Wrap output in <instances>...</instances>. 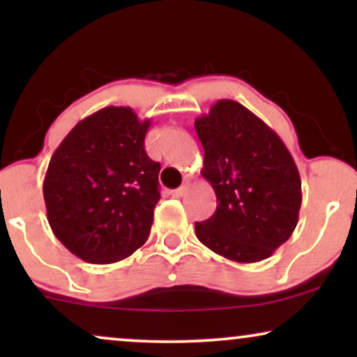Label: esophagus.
<instances>
[{
    "instance_id": "34e87169",
    "label": "esophagus",
    "mask_w": 357,
    "mask_h": 357,
    "mask_svg": "<svg viewBox=\"0 0 357 357\" xmlns=\"http://www.w3.org/2000/svg\"><path fill=\"white\" fill-rule=\"evenodd\" d=\"M188 190H190L188 183H185V185H182V187H178L177 190H174L172 197H175V198H182V197H185V195L188 193Z\"/></svg>"
}]
</instances>
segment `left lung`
<instances>
[{"label": "left lung", "instance_id": "left-lung-1", "mask_svg": "<svg viewBox=\"0 0 357 357\" xmlns=\"http://www.w3.org/2000/svg\"><path fill=\"white\" fill-rule=\"evenodd\" d=\"M204 149L202 175L216 193L198 241L237 263L271 257L299 221L301 175L282 139L236 100L222 99L195 120Z\"/></svg>", "mask_w": 357, "mask_h": 357}]
</instances>
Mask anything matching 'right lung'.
Wrapping results in <instances>:
<instances>
[{"mask_svg": "<svg viewBox=\"0 0 357 357\" xmlns=\"http://www.w3.org/2000/svg\"><path fill=\"white\" fill-rule=\"evenodd\" d=\"M151 120L105 107L81 120L53 153L43 199L53 234L87 263L107 265L143 245L160 199V164L144 138Z\"/></svg>", "mask_w": 357, "mask_h": 357, "instance_id": "right-lung-1", "label": "right lung"}]
</instances>
